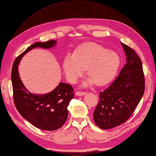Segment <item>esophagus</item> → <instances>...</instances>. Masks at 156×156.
Returning <instances> with one entry per match:
<instances>
[{
    "instance_id": "34e87169",
    "label": "esophagus",
    "mask_w": 156,
    "mask_h": 156,
    "mask_svg": "<svg viewBox=\"0 0 156 156\" xmlns=\"http://www.w3.org/2000/svg\"><path fill=\"white\" fill-rule=\"evenodd\" d=\"M85 94H86L85 91H77L76 92V95L78 96H82V95H84Z\"/></svg>"
}]
</instances>
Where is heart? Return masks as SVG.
<instances>
[{
    "mask_svg": "<svg viewBox=\"0 0 156 156\" xmlns=\"http://www.w3.org/2000/svg\"><path fill=\"white\" fill-rule=\"evenodd\" d=\"M119 56L114 51L97 44H87L78 48L73 55H67L63 61V70L70 83L77 82L87 69L86 84L102 86L115 77L119 66Z\"/></svg>",
    "mask_w": 156,
    "mask_h": 156,
    "instance_id": "obj_1",
    "label": "heart"
}]
</instances>
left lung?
<instances>
[{"label":"left lung","instance_id":"obj_1","mask_svg":"<svg viewBox=\"0 0 156 156\" xmlns=\"http://www.w3.org/2000/svg\"><path fill=\"white\" fill-rule=\"evenodd\" d=\"M121 44L127 63L117 78L100 93V101L93 112L95 123L101 129L112 128L127 121L145 92L142 61L134 50Z\"/></svg>","mask_w":156,"mask_h":156}]
</instances>
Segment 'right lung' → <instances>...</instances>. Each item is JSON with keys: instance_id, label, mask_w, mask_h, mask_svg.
<instances>
[{"instance_id": "right-lung-1", "label": "right lung", "mask_w": 156, "mask_h": 156, "mask_svg": "<svg viewBox=\"0 0 156 156\" xmlns=\"http://www.w3.org/2000/svg\"><path fill=\"white\" fill-rule=\"evenodd\" d=\"M55 44V40H50L31 45L14 61L11 75L13 101L18 111L34 126L48 131L59 129L66 121L68 116L67 106L74 97L73 87L69 84L61 83L55 90L47 94H33L22 84L18 66L22 56L34 48H49Z\"/></svg>"}]
</instances>
